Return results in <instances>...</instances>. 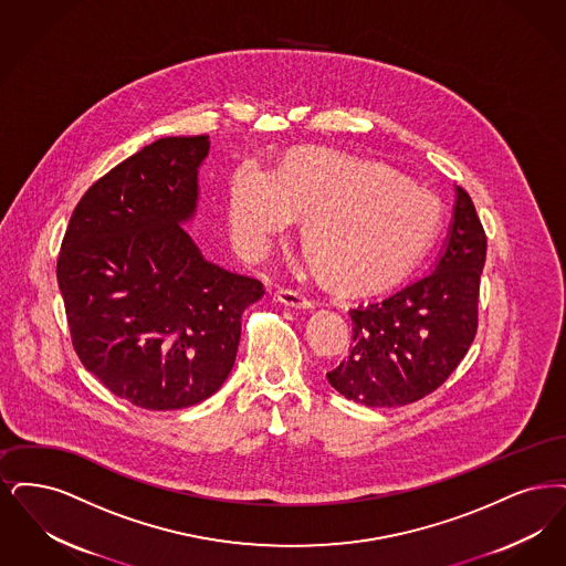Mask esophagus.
Instances as JSON below:
<instances>
[{
  "instance_id": "obj_1",
  "label": "esophagus",
  "mask_w": 566,
  "mask_h": 566,
  "mask_svg": "<svg viewBox=\"0 0 566 566\" xmlns=\"http://www.w3.org/2000/svg\"><path fill=\"white\" fill-rule=\"evenodd\" d=\"M276 300L290 308H302V311H308V308H315V302L311 297H306L304 294H297L292 290H279L276 292Z\"/></svg>"
}]
</instances>
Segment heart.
Listing matches in <instances>:
<instances>
[{
  "label": "heart",
  "instance_id": "1",
  "mask_svg": "<svg viewBox=\"0 0 566 566\" xmlns=\"http://www.w3.org/2000/svg\"><path fill=\"white\" fill-rule=\"evenodd\" d=\"M295 218H306L302 245L313 269L361 292L417 260L438 228L440 202L382 165L323 149L295 151L281 171L249 160L232 172L226 220L241 253L262 255Z\"/></svg>",
  "mask_w": 566,
  "mask_h": 566
}]
</instances>
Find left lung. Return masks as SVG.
I'll return each mask as SVG.
<instances>
[{
	"mask_svg": "<svg viewBox=\"0 0 566 566\" xmlns=\"http://www.w3.org/2000/svg\"><path fill=\"white\" fill-rule=\"evenodd\" d=\"M486 234L468 192L454 186L448 237L429 272L350 308L353 345L329 385L369 408L412 403L436 391L478 329Z\"/></svg>",
	"mask_w": 566,
	"mask_h": 566,
	"instance_id": "left-lung-1",
	"label": "left lung"
}]
</instances>
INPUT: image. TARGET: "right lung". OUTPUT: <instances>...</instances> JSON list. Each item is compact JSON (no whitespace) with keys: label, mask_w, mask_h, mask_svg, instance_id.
Returning a JSON list of instances; mask_svg holds the SVG:
<instances>
[{"label":"right lung","mask_w":566,"mask_h":566,"mask_svg":"<svg viewBox=\"0 0 566 566\" xmlns=\"http://www.w3.org/2000/svg\"><path fill=\"white\" fill-rule=\"evenodd\" d=\"M209 137H165L103 175L75 207L56 279L72 343L98 382L146 410L205 401L228 378L258 279L209 262L197 218Z\"/></svg>","instance_id":"obj_1"}]
</instances>
